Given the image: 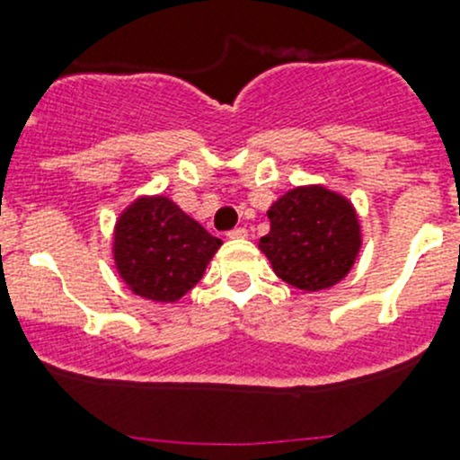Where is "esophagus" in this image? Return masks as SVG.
Returning <instances> with one entry per match:
<instances>
[{
    "mask_svg": "<svg viewBox=\"0 0 460 460\" xmlns=\"http://www.w3.org/2000/svg\"><path fill=\"white\" fill-rule=\"evenodd\" d=\"M229 238L231 240H244L247 238V229H244V226H235L234 231H229Z\"/></svg>",
    "mask_w": 460,
    "mask_h": 460,
    "instance_id": "esophagus-1",
    "label": "esophagus"
}]
</instances>
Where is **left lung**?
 Instances as JSON below:
<instances>
[{"label":"left lung","mask_w":460,"mask_h":460,"mask_svg":"<svg viewBox=\"0 0 460 460\" xmlns=\"http://www.w3.org/2000/svg\"><path fill=\"white\" fill-rule=\"evenodd\" d=\"M269 234L260 252L287 285L323 291L338 285L363 247L356 207L324 184H303L269 207Z\"/></svg>","instance_id":"8db88e82"}]
</instances>
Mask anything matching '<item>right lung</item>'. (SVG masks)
I'll use <instances>...</instances> for the list:
<instances>
[{
  "label": "right lung",
  "instance_id": "1",
  "mask_svg": "<svg viewBox=\"0 0 460 460\" xmlns=\"http://www.w3.org/2000/svg\"><path fill=\"white\" fill-rule=\"evenodd\" d=\"M222 240L166 196L136 198L115 220L113 260L124 285L153 303H178L198 285Z\"/></svg>",
  "mask_w": 460,
  "mask_h": 460
}]
</instances>
